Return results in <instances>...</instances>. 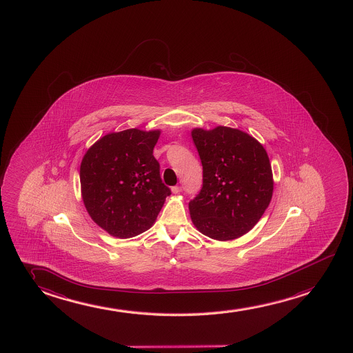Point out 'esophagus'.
<instances>
[{
  "mask_svg": "<svg viewBox=\"0 0 353 353\" xmlns=\"http://www.w3.org/2000/svg\"><path fill=\"white\" fill-rule=\"evenodd\" d=\"M181 186H174V188H172V192L173 194H180L181 192Z\"/></svg>",
  "mask_w": 353,
  "mask_h": 353,
  "instance_id": "1",
  "label": "esophagus"
}]
</instances>
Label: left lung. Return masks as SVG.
Returning <instances> with one entry per match:
<instances>
[{
    "mask_svg": "<svg viewBox=\"0 0 353 353\" xmlns=\"http://www.w3.org/2000/svg\"><path fill=\"white\" fill-rule=\"evenodd\" d=\"M191 135L203 165V186L189 203L191 220L209 239H239L253 229L272 199L268 152L236 128H194Z\"/></svg>",
    "mask_w": 353,
    "mask_h": 353,
    "instance_id": "left-lung-1",
    "label": "left lung"
}]
</instances>
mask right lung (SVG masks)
<instances>
[{
  "label": "right lung",
  "mask_w": 353,
  "mask_h": 353,
  "mask_svg": "<svg viewBox=\"0 0 353 353\" xmlns=\"http://www.w3.org/2000/svg\"><path fill=\"white\" fill-rule=\"evenodd\" d=\"M161 130L137 128L104 135L87 150L81 194L90 218L108 234L130 239L154 225L172 194L162 183L154 148Z\"/></svg>",
  "instance_id": "add662e5"
}]
</instances>
